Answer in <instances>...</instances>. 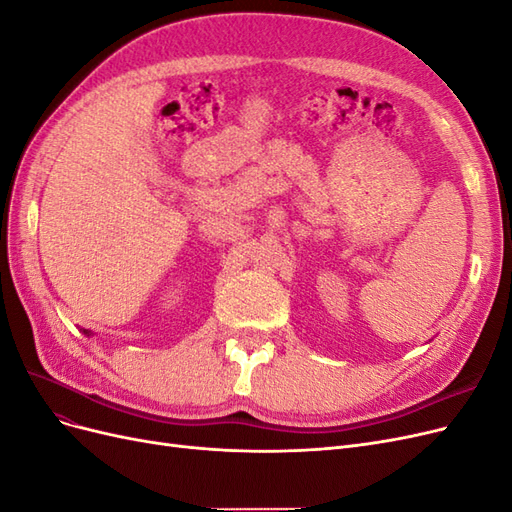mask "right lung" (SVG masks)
Wrapping results in <instances>:
<instances>
[{
    "label": "right lung",
    "instance_id": "obj_1",
    "mask_svg": "<svg viewBox=\"0 0 512 512\" xmlns=\"http://www.w3.org/2000/svg\"><path fill=\"white\" fill-rule=\"evenodd\" d=\"M81 331H83V333H85L87 337H89V335H94V333H91V331H87V329H81Z\"/></svg>",
    "mask_w": 512,
    "mask_h": 512
}]
</instances>
